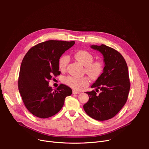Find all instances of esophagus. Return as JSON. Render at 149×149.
Returning a JSON list of instances; mask_svg holds the SVG:
<instances>
[{"instance_id": "esophagus-1", "label": "esophagus", "mask_w": 149, "mask_h": 149, "mask_svg": "<svg viewBox=\"0 0 149 149\" xmlns=\"http://www.w3.org/2000/svg\"><path fill=\"white\" fill-rule=\"evenodd\" d=\"M72 92H73V94H79V93H80V92L77 91H73Z\"/></svg>"}]
</instances>
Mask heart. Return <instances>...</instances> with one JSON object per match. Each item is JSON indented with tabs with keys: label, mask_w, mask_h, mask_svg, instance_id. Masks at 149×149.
<instances>
[{
	"label": "heart",
	"mask_w": 149,
	"mask_h": 149,
	"mask_svg": "<svg viewBox=\"0 0 149 149\" xmlns=\"http://www.w3.org/2000/svg\"><path fill=\"white\" fill-rule=\"evenodd\" d=\"M74 58L84 66V71L92 79H97L103 70V63L99 61H93L92 55L87 51H78L74 54ZM69 62V57L67 55L60 57L58 60V67L61 71H65ZM64 83L74 90L79 91L86 87L89 83V79L87 77H77L68 76L64 79Z\"/></svg>",
	"instance_id": "1"
}]
</instances>
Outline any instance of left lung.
Wrapping results in <instances>:
<instances>
[{
    "label": "left lung",
    "mask_w": 149,
    "mask_h": 149,
    "mask_svg": "<svg viewBox=\"0 0 149 149\" xmlns=\"http://www.w3.org/2000/svg\"><path fill=\"white\" fill-rule=\"evenodd\" d=\"M91 48L103 54V72L92 86L101 92H86L89 99L83 106L90 117L98 121L109 120L118 113L126 104L130 87L127 65L122 55L105 45H92Z\"/></svg>",
    "instance_id": "left-lung-1"
}]
</instances>
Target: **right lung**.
<instances>
[{"mask_svg":"<svg viewBox=\"0 0 149 149\" xmlns=\"http://www.w3.org/2000/svg\"><path fill=\"white\" fill-rule=\"evenodd\" d=\"M74 41L48 40L32 47L23 58L18 79L19 91L25 107L34 116L47 118L58 113L72 89L60 84L53 91L49 81L60 74L58 60Z\"/></svg>","mask_w":149,"mask_h":149,"instance_id":"add662e5","label":"right lung"}]
</instances>
